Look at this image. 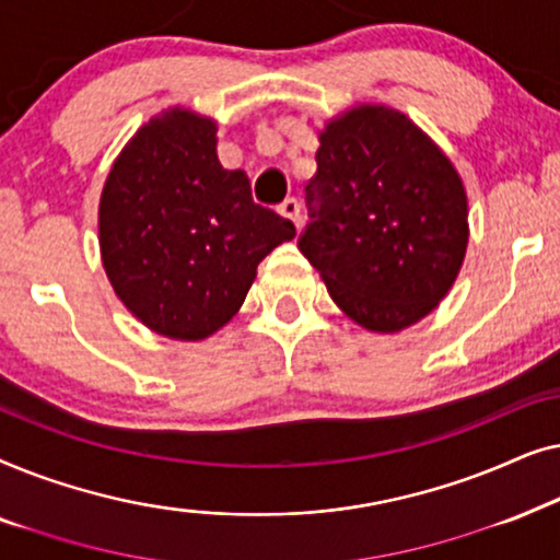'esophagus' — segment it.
Instances as JSON below:
<instances>
[{
  "label": "esophagus",
  "mask_w": 560,
  "mask_h": 560,
  "mask_svg": "<svg viewBox=\"0 0 560 560\" xmlns=\"http://www.w3.org/2000/svg\"><path fill=\"white\" fill-rule=\"evenodd\" d=\"M278 211H280L282 217H285V219L293 221V226H295V229L301 226V203H298L295 198H285V201L280 203V209H278Z\"/></svg>",
  "instance_id": "esophagus-1"
}]
</instances>
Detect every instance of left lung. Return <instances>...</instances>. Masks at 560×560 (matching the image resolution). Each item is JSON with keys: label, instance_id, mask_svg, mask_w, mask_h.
Listing matches in <instances>:
<instances>
[{"label": "left lung", "instance_id": "left-lung-1", "mask_svg": "<svg viewBox=\"0 0 560 560\" xmlns=\"http://www.w3.org/2000/svg\"><path fill=\"white\" fill-rule=\"evenodd\" d=\"M298 247L366 331L397 334L439 308L469 244V201L446 152L410 117L357 104L318 132Z\"/></svg>", "mask_w": 560, "mask_h": 560}]
</instances>
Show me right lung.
<instances>
[{"instance_id":"obj_1","label":"right lung","mask_w":560,"mask_h":560,"mask_svg":"<svg viewBox=\"0 0 560 560\" xmlns=\"http://www.w3.org/2000/svg\"><path fill=\"white\" fill-rule=\"evenodd\" d=\"M217 119L171 106L132 135L98 201L114 293L150 331L201 341L236 316L257 265L295 226L252 201L244 171L217 155Z\"/></svg>"}]
</instances>
